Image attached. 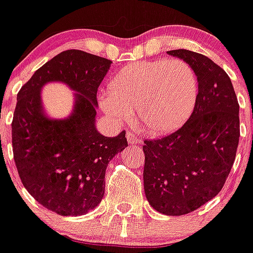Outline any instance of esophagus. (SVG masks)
I'll list each match as a JSON object with an SVG mask.
<instances>
[{"mask_svg":"<svg viewBox=\"0 0 253 253\" xmlns=\"http://www.w3.org/2000/svg\"><path fill=\"white\" fill-rule=\"evenodd\" d=\"M126 138H127V142H128L129 144H137V143L141 142V138H139L138 136H136L133 132H127Z\"/></svg>","mask_w":253,"mask_h":253,"instance_id":"esophagus-1","label":"esophagus"}]
</instances>
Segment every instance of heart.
Masks as SVG:
<instances>
[{
    "label": "heart",
    "instance_id": "1",
    "mask_svg": "<svg viewBox=\"0 0 253 253\" xmlns=\"http://www.w3.org/2000/svg\"><path fill=\"white\" fill-rule=\"evenodd\" d=\"M100 98L103 111L116 124L136 119L153 133L178 128L191 116L198 98V78L183 60L158 58L126 66Z\"/></svg>",
    "mask_w": 253,
    "mask_h": 253
}]
</instances>
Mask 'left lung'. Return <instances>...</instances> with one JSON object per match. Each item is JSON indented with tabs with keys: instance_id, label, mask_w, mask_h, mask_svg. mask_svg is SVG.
<instances>
[{
	"instance_id": "1",
	"label": "left lung",
	"mask_w": 253,
	"mask_h": 253,
	"mask_svg": "<svg viewBox=\"0 0 253 253\" xmlns=\"http://www.w3.org/2000/svg\"><path fill=\"white\" fill-rule=\"evenodd\" d=\"M168 53L195 70L198 98L181 128L145 139L143 181L155 211L183 215L213 200L225 183L239 144V103L229 76L211 58L183 48Z\"/></svg>"
}]
</instances>
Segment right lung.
<instances>
[{
  "label": "right lung",
  "mask_w": 253,
  "mask_h": 253,
  "mask_svg": "<svg viewBox=\"0 0 253 253\" xmlns=\"http://www.w3.org/2000/svg\"><path fill=\"white\" fill-rule=\"evenodd\" d=\"M112 61L81 50L58 53L33 75L17 95L12 145L18 174L28 192L60 215L94 209L105 191L110 160L127 147L126 132L105 137L96 129V91ZM58 81L75 91L65 119L44 112L41 89Z\"/></svg>",
  "instance_id": "right-lung-1"
}]
</instances>
